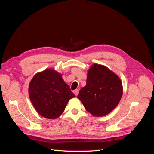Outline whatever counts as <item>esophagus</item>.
<instances>
[{"label":"esophagus","instance_id":"1","mask_svg":"<svg viewBox=\"0 0 154 154\" xmlns=\"http://www.w3.org/2000/svg\"><path fill=\"white\" fill-rule=\"evenodd\" d=\"M73 93H74V94H75V96H77L78 94H79V90H78V89L75 90Z\"/></svg>","mask_w":154,"mask_h":154}]
</instances>
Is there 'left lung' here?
I'll return each instance as SVG.
<instances>
[{"label":"left lung","mask_w":154,"mask_h":154,"mask_svg":"<svg viewBox=\"0 0 154 154\" xmlns=\"http://www.w3.org/2000/svg\"><path fill=\"white\" fill-rule=\"evenodd\" d=\"M123 93L122 81L103 65L94 63L88 70L87 85L77 98L92 115H107L119 104Z\"/></svg>","instance_id":"left-lung-1"}]
</instances>
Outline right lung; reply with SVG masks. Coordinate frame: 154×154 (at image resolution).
I'll return each instance as SVG.
<instances>
[{
  "label": "right lung",
  "mask_w": 154,
  "mask_h": 154,
  "mask_svg": "<svg viewBox=\"0 0 154 154\" xmlns=\"http://www.w3.org/2000/svg\"><path fill=\"white\" fill-rule=\"evenodd\" d=\"M28 93L35 110L50 119L60 116L68 101L75 97L62 75L53 69L35 74L29 84Z\"/></svg>",
  "instance_id": "add662e5"
}]
</instances>
